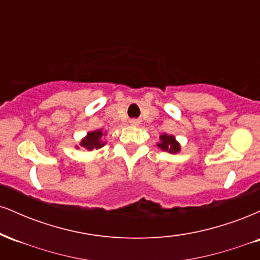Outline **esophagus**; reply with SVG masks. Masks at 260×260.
<instances>
[{
  "mask_svg": "<svg viewBox=\"0 0 260 260\" xmlns=\"http://www.w3.org/2000/svg\"><path fill=\"white\" fill-rule=\"evenodd\" d=\"M131 123H132V124H138L139 122L137 121V120H132V121H131Z\"/></svg>",
  "mask_w": 260,
  "mask_h": 260,
  "instance_id": "esophagus-1",
  "label": "esophagus"
}]
</instances>
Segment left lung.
Masks as SVG:
<instances>
[{"label": "left lung", "mask_w": 260, "mask_h": 260, "mask_svg": "<svg viewBox=\"0 0 260 260\" xmlns=\"http://www.w3.org/2000/svg\"><path fill=\"white\" fill-rule=\"evenodd\" d=\"M161 143L157 144V147L162 149V150L169 151L171 154H176L177 151H180V144L176 142L175 138L172 136H169V134H162L160 137Z\"/></svg>", "instance_id": "left-lung-1"}]
</instances>
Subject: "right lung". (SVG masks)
Wrapping results in <instances>:
<instances>
[{
  "instance_id": "1",
  "label": "right lung",
  "mask_w": 260,
  "mask_h": 260,
  "mask_svg": "<svg viewBox=\"0 0 260 260\" xmlns=\"http://www.w3.org/2000/svg\"><path fill=\"white\" fill-rule=\"evenodd\" d=\"M80 145L89 151L104 147L105 143L103 140V132L101 131H94V132L88 133V136L82 140Z\"/></svg>"
}]
</instances>
